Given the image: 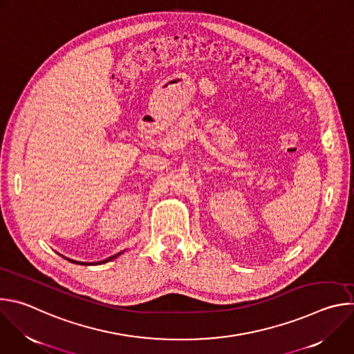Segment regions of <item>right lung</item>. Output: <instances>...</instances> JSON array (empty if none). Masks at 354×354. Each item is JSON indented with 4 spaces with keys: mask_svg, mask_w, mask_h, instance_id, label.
<instances>
[{
    "mask_svg": "<svg viewBox=\"0 0 354 354\" xmlns=\"http://www.w3.org/2000/svg\"><path fill=\"white\" fill-rule=\"evenodd\" d=\"M124 250H122V252H119V254H116V255H113V257H111V258H108V259H104V261H100V262H78V261H73V259H70V258H66V257H63L62 254H57L60 255V257H63L64 259H67L68 262H71V263H77V265H85V266H89V265H100V263H106V262H109V261H113V259H116L118 257H120L122 254H123Z\"/></svg>",
    "mask_w": 354,
    "mask_h": 354,
    "instance_id": "add662e5",
    "label": "right lung"
}]
</instances>
